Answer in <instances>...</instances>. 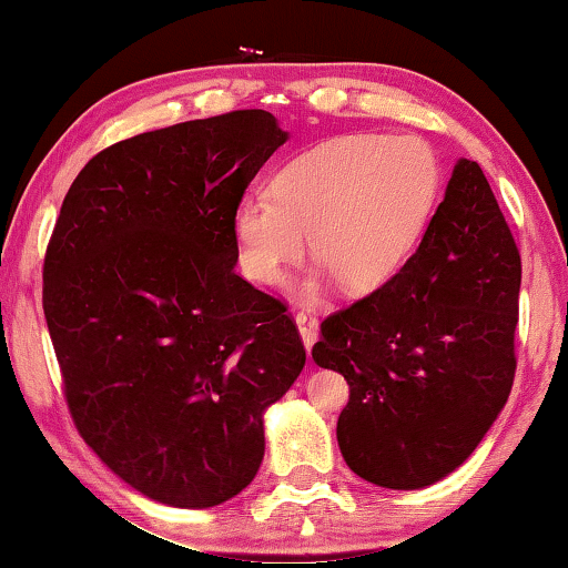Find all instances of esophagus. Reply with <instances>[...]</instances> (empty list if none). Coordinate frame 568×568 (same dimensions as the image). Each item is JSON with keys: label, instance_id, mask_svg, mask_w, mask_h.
I'll return each mask as SVG.
<instances>
[{"label": "esophagus", "instance_id": "esophagus-1", "mask_svg": "<svg viewBox=\"0 0 568 568\" xmlns=\"http://www.w3.org/2000/svg\"><path fill=\"white\" fill-rule=\"evenodd\" d=\"M294 322L300 326V334H302V342L306 349H312L314 342H316V329H320V322H316V316L312 310H302L294 314Z\"/></svg>", "mask_w": 568, "mask_h": 568}]
</instances>
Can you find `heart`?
Segmentation results:
<instances>
[{
	"label": "heart",
	"instance_id": "obj_1",
	"mask_svg": "<svg viewBox=\"0 0 568 568\" xmlns=\"http://www.w3.org/2000/svg\"><path fill=\"white\" fill-rule=\"evenodd\" d=\"M439 164L416 136L339 134L304 149L276 169L268 194H246L232 214L242 272L274 284L306 252L322 276L304 282L316 294L324 276L366 294L399 272L424 232Z\"/></svg>",
	"mask_w": 568,
	"mask_h": 568
}]
</instances>
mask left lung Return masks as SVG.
Instances as JSON below:
<instances>
[{
	"mask_svg": "<svg viewBox=\"0 0 568 568\" xmlns=\"http://www.w3.org/2000/svg\"><path fill=\"white\" fill-rule=\"evenodd\" d=\"M521 256L481 166L444 202L382 290L322 322L312 356L349 384L336 439L354 474L424 489L469 459L511 394Z\"/></svg>",
	"mask_w": 568,
	"mask_h": 568,
	"instance_id": "left-lung-1",
	"label": "left lung"
}]
</instances>
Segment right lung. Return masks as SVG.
Masks as SVG:
<instances>
[{"mask_svg":"<svg viewBox=\"0 0 568 568\" xmlns=\"http://www.w3.org/2000/svg\"><path fill=\"white\" fill-rule=\"evenodd\" d=\"M290 134L264 109L116 142L77 174L44 256L67 406L119 479L179 509L236 496L306 352L234 272L232 214Z\"/></svg>","mask_w":568,"mask_h":568,"instance_id":"1","label":"right lung"}]
</instances>
